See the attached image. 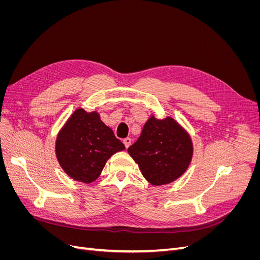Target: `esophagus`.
Instances as JSON below:
<instances>
[{
    "mask_svg": "<svg viewBox=\"0 0 260 260\" xmlns=\"http://www.w3.org/2000/svg\"><path fill=\"white\" fill-rule=\"evenodd\" d=\"M123 143H124L125 147L127 148V147L132 144V139H131V138H125L124 140H123Z\"/></svg>",
    "mask_w": 260,
    "mask_h": 260,
    "instance_id": "34e87169",
    "label": "esophagus"
}]
</instances>
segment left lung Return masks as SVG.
I'll return each instance as SVG.
<instances>
[{
    "label": "left lung",
    "mask_w": 260,
    "mask_h": 260,
    "mask_svg": "<svg viewBox=\"0 0 260 260\" xmlns=\"http://www.w3.org/2000/svg\"><path fill=\"white\" fill-rule=\"evenodd\" d=\"M144 178L153 185L168 184L187 170L193 156L189 135L173 118H149L138 140L127 149Z\"/></svg>",
    "instance_id": "obj_1"
}]
</instances>
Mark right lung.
<instances>
[{
  "label": "right lung",
  "instance_id": "1",
  "mask_svg": "<svg viewBox=\"0 0 260 260\" xmlns=\"http://www.w3.org/2000/svg\"><path fill=\"white\" fill-rule=\"evenodd\" d=\"M125 148L97 112L78 108L60 131L56 155L61 168L71 178L91 183L100 176L106 161Z\"/></svg>",
  "mask_w": 260,
  "mask_h": 260
}]
</instances>
